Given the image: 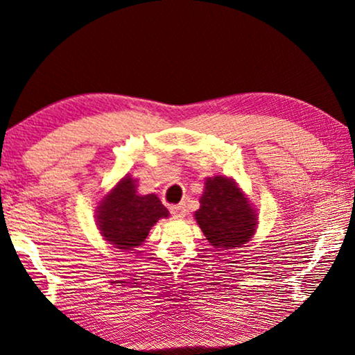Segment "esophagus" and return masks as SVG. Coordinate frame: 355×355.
I'll list each match as a JSON object with an SVG mask.
<instances>
[{
    "label": "esophagus",
    "mask_w": 355,
    "mask_h": 355,
    "mask_svg": "<svg viewBox=\"0 0 355 355\" xmlns=\"http://www.w3.org/2000/svg\"><path fill=\"white\" fill-rule=\"evenodd\" d=\"M170 213H172V216H175V218H183L187 214V206L183 203L172 205L170 206Z\"/></svg>",
    "instance_id": "esophagus-1"
}]
</instances>
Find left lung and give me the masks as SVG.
<instances>
[{
  "mask_svg": "<svg viewBox=\"0 0 355 355\" xmlns=\"http://www.w3.org/2000/svg\"><path fill=\"white\" fill-rule=\"evenodd\" d=\"M196 223L214 248H241L254 234L257 216L250 203L231 178H206Z\"/></svg>",
  "mask_w": 355,
  "mask_h": 355,
  "instance_id": "8db88e82",
  "label": "left lung"
}]
</instances>
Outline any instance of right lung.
I'll list each match as a JSON object with an SVG mask.
<instances>
[{
  "mask_svg": "<svg viewBox=\"0 0 355 355\" xmlns=\"http://www.w3.org/2000/svg\"><path fill=\"white\" fill-rule=\"evenodd\" d=\"M168 209L155 195H137L136 180L124 177L114 190L98 206V226L106 241L118 249L141 245L150 227L160 218H167Z\"/></svg>",
  "mask_w": 355,
  "mask_h": 355,
  "instance_id": "right-lung-1",
  "label": "right lung"
}]
</instances>
